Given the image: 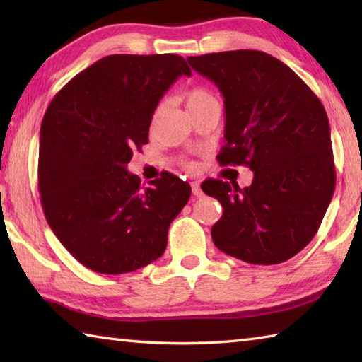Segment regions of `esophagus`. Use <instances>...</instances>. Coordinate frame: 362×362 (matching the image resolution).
I'll return each mask as SVG.
<instances>
[{
	"label": "esophagus",
	"instance_id": "34e87169",
	"mask_svg": "<svg viewBox=\"0 0 362 362\" xmlns=\"http://www.w3.org/2000/svg\"><path fill=\"white\" fill-rule=\"evenodd\" d=\"M191 189H193V194H194L196 197H201V196H202L201 185H199L197 182H193V183H191Z\"/></svg>",
	"mask_w": 362,
	"mask_h": 362
}]
</instances>
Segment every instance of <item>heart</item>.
<instances>
[{"label": "heart", "instance_id": "heart-1", "mask_svg": "<svg viewBox=\"0 0 362 362\" xmlns=\"http://www.w3.org/2000/svg\"><path fill=\"white\" fill-rule=\"evenodd\" d=\"M183 99H185V105H187L189 113L202 109V107L209 105V104L216 103L214 96L204 87H193V88L187 90L185 95H183Z\"/></svg>", "mask_w": 362, "mask_h": 362}]
</instances>
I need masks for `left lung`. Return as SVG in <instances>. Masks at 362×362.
Instances as JSON below:
<instances>
[{
  "label": "left lung",
  "mask_w": 362,
  "mask_h": 362,
  "mask_svg": "<svg viewBox=\"0 0 362 362\" xmlns=\"http://www.w3.org/2000/svg\"><path fill=\"white\" fill-rule=\"evenodd\" d=\"M226 105L221 166L253 171L249 187L209 179L222 205L214 245L250 264H279L308 245L334 193L336 171L324 105L288 65L253 49L188 57Z\"/></svg>",
  "instance_id": "1"
}]
</instances>
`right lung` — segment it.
Here are the masks:
<instances>
[{"label":"right lung","mask_w":362,"mask_h":362,"mask_svg":"<svg viewBox=\"0 0 362 362\" xmlns=\"http://www.w3.org/2000/svg\"><path fill=\"white\" fill-rule=\"evenodd\" d=\"M191 76L177 54L99 59L54 96L40 127L38 193L64 247L98 274H126L163 255L191 196L171 173L141 187L127 171L165 91Z\"/></svg>","instance_id":"obj_1"}]
</instances>
